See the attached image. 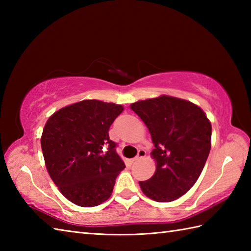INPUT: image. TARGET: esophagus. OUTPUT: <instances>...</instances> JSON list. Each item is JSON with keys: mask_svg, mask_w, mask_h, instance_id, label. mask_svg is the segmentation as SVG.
<instances>
[{"mask_svg": "<svg viewBox=\"0 0 251 251\" xmlns=\"http://www.w3.org/2000/svg\"><path fill=\"white\" fill-rule=\"evenodd\" d=\"M146 154H147V153H146V151L143 150V149H140V150L138 151L137 156H136L134 159H132V161H137V159H139V158H143V157L146 156Z\"/></svg>", "mask_w": 251, "mask_h": 251, "instance_id": "esophagus-1", "label": "esophagus"}]
</instances>
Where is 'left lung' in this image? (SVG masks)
Wrapping results in <instances>:
<instances>
[{"instance_id":"left-lung-1","label":"left lung","mask_w":251,"mask_h":251,"mask_svg":"<svg viewBox=\"0 0 251 251\" xmlns=\"http://www.w3.org/2000/svg\"><path fill=\"white\" fill-rule=\"evenodd\" d=\"M150 131L156 162L152 177L140 181L145 195L166 202L185 194L199 179L211 148V124L200 106L172 96L130 104Z\"/></svg>"}]
</instances>
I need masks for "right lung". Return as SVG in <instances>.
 Wrapping results in <instances>:
<instances>
[{
	"mask_svg": "<svg viewBox=\"0 0 251 251\" xmlns=\"http://www.w3.org/2000/svg\"><path fill=\"white\" fill-rule=\"evenodd\" d=\"M123 110L121 104L83 100L58 110L46 122L41 147L47 172L73 204L94 207L111 196L125 164L109 129Z\"/></svg>",
	"mask_w": 251,
	"mask_h": 251,
	"instance_id": "right-lung-1",
	"label": "right lung"
}]
</instances>
